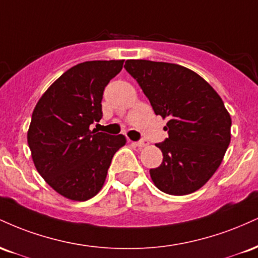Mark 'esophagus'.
<instances>
[{"mask_svg": "<svg viewBox=\"0 0 258 258\" xmlns=\"http://www.w3.org/2000/svg\"><path fill=\"white\" fill-rule=\"evenodd\" d=\"M135 144L136 147H138V148H144V147H147V146H149V142L147 141V139H142V141H138V142H135Z\"/></svg>", "mask_w": 258, "mask_h": 258, "instance_id": "esophagus-1", "label": "esophagus"}]
</instances>
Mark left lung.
I'll use <instances>...</instances> for the list:
<instances>
[{
    "mask_svg": "<svg viewBox=\"0 0 258 258\" xmlns=\"http://www.w3.org/2000/svg\"><path fill=\"white\" fill-rule=\"evenodd\" d=\"M125 69L154 112L168 120L164 127L168 138L156 144L164 159L150 170L154 184L170 195L194 193L214 176L230 143L232 119L223 100L209 82L182 65L130 59Z\"/></svg>",
    "mask_w": 258,
    "mask_h": 258,
    "instance_id": "8db88e82",
    "label": "left lung"
}]
</instances>
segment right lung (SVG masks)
<instances>
[{"label":"right lung","instance_id":"1","mask_svg":"<svg viewBox=\"0 0 258 258\" xmlns=\"http://www.w3.org/2000/svg\"><path fill=\"white\" fill-rule=\"evenodd\" d=\"M123 60L80 63L55 80L38 99L28 131L31 158L41 177L57 193L86 201L99 193L122 135L91 130L102 119L105 86Z\"/></svg>","mask_w":258,"mask_h":258}]
</instances>
